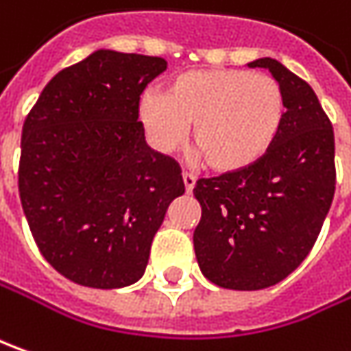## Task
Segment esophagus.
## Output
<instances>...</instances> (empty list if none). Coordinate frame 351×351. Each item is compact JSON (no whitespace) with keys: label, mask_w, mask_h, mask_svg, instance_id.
<instances>
[{"label":"esophagus","mask_w":351,"mask_h":351,"mask_svg":"<svg viewBox=\"0 0 351 351\" xmlns=\"http://www.w3.org/2000/svg\"><path fill=\"white\" fill-rule=\"evenodd\" d=\"M182 182H184L186 192H192V188L196 184V176L192 175V173H182Z\"/></svg>","instance_id":"34e87169"}]
</instances>
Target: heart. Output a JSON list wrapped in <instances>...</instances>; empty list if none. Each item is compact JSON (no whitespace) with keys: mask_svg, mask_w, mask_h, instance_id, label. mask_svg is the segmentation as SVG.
Masks as SVG:
<instances>
[{"mask_svg":"<svg viewBox=\"0 0 351 351\" xmlns=\"http://www.w3.org/2000/svg\"><path fill=\"white\" fill-rule=\"evenodd\" d=\"M139 122L152 145L173 152L186 138L213 171H241L270 152L285 116L280 83L245 69H199L169 81L165 93L147 91Z\"/></svg>","mask_w":351,"mask_h":351,"instance_id":"obj_1","label":"heart"}]
</instances>
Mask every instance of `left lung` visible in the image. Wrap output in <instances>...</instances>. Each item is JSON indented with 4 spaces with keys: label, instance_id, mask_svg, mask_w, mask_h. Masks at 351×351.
<instances>
[{
    "label": "left lung",
    "instance_id": "obj_1",
    "mask_svg": "<svg viewBox=\"0 0 351 351\" xmlns=\"http://www.w3.org/2000/svg\"><path fill=\"white\" fill-rule=\"evenodd\" d=\"M248 66L270 69L280 83L282 130L254 165L194 186L202 206L194 231L199 270L239 291L276 285L307 258L336 188L334 130L311 85L272 58Z\"/></svg>",
    "mask_w": 351,
    "mask_h": 351
}]
</instances>
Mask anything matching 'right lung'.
<instances>
[{
  "mask_svg": "<svg viewBox=\"0 0 351 351\" xmlns=\"http://www.w3.org/2000/svg\"><path fill=\"white\" fill-rule=\"evenodd\" d=\"M167 62L97 50L56 73L23 124L19 196L48 264L85 287L145 272L169 204L184 194L173 157L153 152L139 95Z\"/></svg>",
  "mask_w": 351,
  "mask_h": 351,
  "instance_id": "obj_1",
  "label": "right lung"
}]
</instances>
